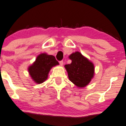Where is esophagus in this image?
<instances>
[{"instance_id":"esophagus-1","label":"esophagus","mask_w":126,"mask_h":126,"mask_svg":"<svg viewBox=\"0 0 126 126\" xmlns=\"http://www.w3.org/2000/svg\"><path fill=\"white\" fill-rule=\"evenodd\" d=\"M60 64L61 65V66H63V61H60Z\"/></svg>"}]
</instances>
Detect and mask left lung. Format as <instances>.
Here are the masks:
<instances>
[{"instance_id":"obj_1","label":"left lung","mask_w":126,"mask_h":126,"mask_svg":"<svg viewBox=\"0 0 126 126\" xmlns=\"http://www.w3.org/2000/svg\"><path fill=\"white\" fill-rule=\"evenodd\" d=\"M69 58L72 63L65 67L69 80L78 87H85L94 76V65L78 51L72 54Z\"/></svg>"}]
</instances>
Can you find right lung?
Here are the masks:
<instances>
[{"label":"right lung","instance_id":"1","mask_svg":"<svg viewBox=\"0 0 126 126\" xmlns=\"http://www.w3.org/2000/svg\"><path fill=\"white\" fill-rule=\"evenodd\" d=\"M58 64L54 56L43 53L37 56L35 63L29 67L28 71L32 79L40 84L47 79L52 67Z\"/></svg>","mask_w":126,"mask_h":126}]
</instances>
